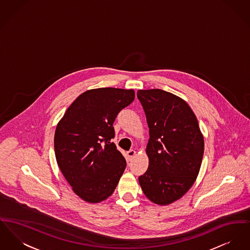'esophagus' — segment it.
I'll return each mask as SVG.
<instances>
[{"label":"esophagus","instance_id":"obj_1","mask_svg":"<svg viewBox=\"0 0 250 250\" xmlns=\"http://www.w3.org/2000/svg\"><path fill=\"white\" fill-rule=\"evenodd\" d=\"M136 155V151H134V150H130V151H127L126 152V158H127V160L130 162V161H132L133 158H134V156Z\"/></svg>","mask_w":250,"mask_h":250}]
</instances>
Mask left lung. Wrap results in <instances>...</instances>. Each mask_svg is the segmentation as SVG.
Masks as SVG:
<instances>
[{"mask_svg":"<svg viewBox=\"0 0 250 250\" xmlns=\"http://www.w3.org/2000/svg\"><path fill=\"white\" fill-rule=\"evenodd\" d=\"M149 127V166L139 176L148 199L168 205L184 195L194 183L204 154V139L189 104L168 91L140 89Z\"/></svg>","mask_w":250,"mask_h":250,"instance_id":"1","label":"left lung"}]
</instances>
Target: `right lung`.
Returning <instances> with one entry per match:
<instances>
[{"instance_id":"1","label":"right lung","mask_w":250,"mask_h":250,"mask_svg":"<svg viewBox=\"0 0 250 250\" xmlns=\"http://www.w3.org/2000/svg\"><path fill=\"white\" fill-rule=\"evenodd\" d=\"M134 98L133 89H89L74 100L57 126L54 143L59 169L87 202L110 196L126 167L111 139L118 113Z\"/></svg>"}]
</instances>
